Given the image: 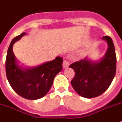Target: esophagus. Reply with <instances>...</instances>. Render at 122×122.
Segmentation results:
<instances>
[{
    "mask_svg": "<svg viewBox=\"0 0 122 122\" xmlns=\"http://www.w3.org/2000/svg\"><path fill=\"white\" fill-rule=\"evenodd\" d=\"M69 64H70V62H68V60H64L63 63H62L63 68H68V66H69Z\"/></svg>",
    "mask_w": 122,
    "mask_h": 122,
    "instance_id": "obj_1",
    "label": "esophagus"
}]
</instances>
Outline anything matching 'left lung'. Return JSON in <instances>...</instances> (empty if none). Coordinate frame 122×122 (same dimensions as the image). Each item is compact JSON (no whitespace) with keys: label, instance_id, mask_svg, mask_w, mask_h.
Here are the masks:
<instances>
[{"label":"left lung","instance_id":"1","mask_svg":"<svg viewBox=\"0 0 122 122\" xmlns=\"http://www.w3.org/2000/svg\"><path fill=\"white\" fill-rule=\"evenodd\" d=\"M108 43V49L99 62L92 63L81 60L71 64L69 67L75 71L71 85L80 96L87 98L101 95L108 89L116 73V54L113 42L110 36H104Z\"/></svg>","mask_w":122,"mask_h":122}]
</instances>
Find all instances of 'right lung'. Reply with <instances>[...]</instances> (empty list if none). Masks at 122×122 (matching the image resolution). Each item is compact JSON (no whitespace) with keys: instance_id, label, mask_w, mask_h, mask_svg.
<instances>
[{"instance_id":"right-lung-1","label":"right lung","mask_w":122,"mask_h":122,"mask_svg":"<svg viewBox=\"0 0 122 122\" xmlns=\"http://www.w3.org/2000/svg\"><path fill=\"white\" fill-rule=\"evenodd\" d=\"M24 35L23 32L15 37L10 43L5 61L6 75L10 86L18 95L28 100H36L49 91L54 77L62 68L63 59L58 56L53 61L27 70L18 67L13 45Z\"/></svg>"}]
</instances>
